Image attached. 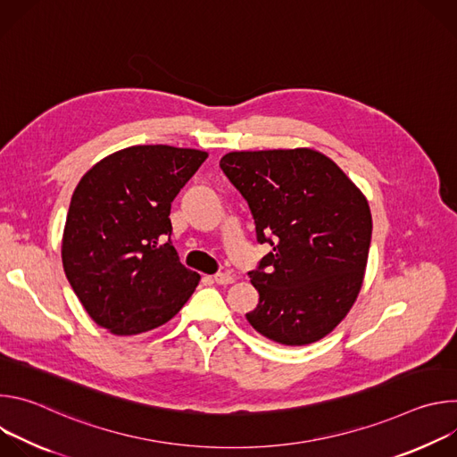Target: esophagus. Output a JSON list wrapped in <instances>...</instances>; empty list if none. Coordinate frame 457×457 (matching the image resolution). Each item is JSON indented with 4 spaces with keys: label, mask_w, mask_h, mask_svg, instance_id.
<instances>
[{
    "label": "esophagus",
    "mask_w": 457,
    "mask_h": 457,
    "mask_svg": "<svg viewBox=\"0 0 457 457\" xmlns=\"http://www.w3.org/2000/svg\"><path fill=\"white\" fill-rule=\"evenodd\" d=\"M213 280H215L219 286H228V284L235 282V278H233L229 273H217V275H213Z\"/></svg>",
    "instance_id": "34e87169"
}]
</instances>
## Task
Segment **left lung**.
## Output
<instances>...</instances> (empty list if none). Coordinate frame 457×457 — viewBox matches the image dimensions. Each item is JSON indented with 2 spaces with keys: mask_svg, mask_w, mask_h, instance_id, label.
I'll return each mask as SVG.
<instances>
[{
  "mask_svg": "<svg viewBox=\"0 0 457 457\" xmlns=\"http://www.w3.org/2000/svg\"><path fill=\"white\" fill-rule=\"evenodd\" d=\"M220 170L249 206L256 242L271 245L249 271L258 303L247 321L282 345L318 342L360 293L372 237L367 199L309 148L231 152Z\"/></svg>",
  "mask_w": 457,
  "mask_h": 457,
  "instance_id": "left-lung-1",
  "label": "left lung"
}]
</instances>
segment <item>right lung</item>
I'll return each instance as SVG.
<instances>
[{"mask_svg": "<svg viewBox=\"0 0 457 457\" xmlns=\"http://www.w3.org/2000/svg\"><path fill=\"white\" fill-rule=\"evenodd\" d=\"M208 154L129 146L79 180L62 233V268L92 320L117 337L171 320L199 284L170 240L177 193Z\"/></svg>", "mask_w": 457, "mask_h": 457, "instance_id": "add662e5", "label": "right lung"}]
</instances>
